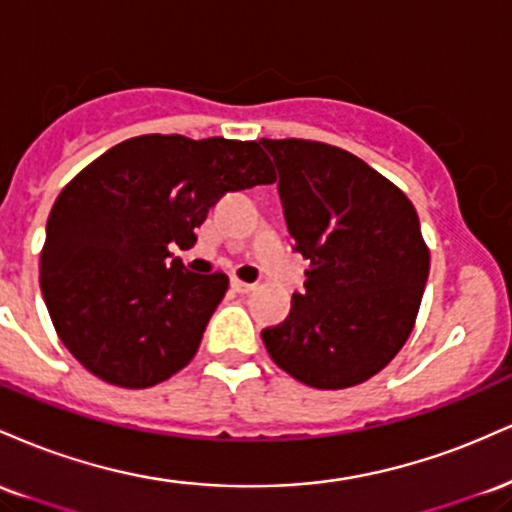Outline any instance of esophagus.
<instances>
[{
  "label": "esophagus",
  "mask_w": 512,
  "mask_h": 512,
  "mask_svg": "<svg viewBox=\"0 0 512 512\" xmlns=\"http://www.w3.org/2000/svg\"><path fill=\"white\" fill-rule=\"evenodd\" d=\"M231 286L238 293H250V291L257 289V284H248V281H240V279H231Z\"/></svg>",
  "instance_id": "1"
}]
</instances>
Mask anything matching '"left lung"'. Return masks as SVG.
<instances>
[{
  "mask_svg": "<svg viewBox=\"0 0 512 512\" xmlns=\"http://www.w3.org/2000/svg\"><path fill=\"white\" fill-rule=\"evenodd\" d=\"M296 252L310 260L305 293L262 342L281 370L317 390L380 373L414 330L431 255L407 195L366 161L322 142L262 139Z\"/></svg>",
  "mask_w": 512,
  "mask_h": 512,
  "instance_id": "left-lung-1",
  "label": "left lung"
}]
</instances>
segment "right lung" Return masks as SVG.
Listing matches in <instances>:
<instances>
[{"label": "right lung", "instance_id": "1", "mask_svg": "<svg viewBox=\"0 0 512 512\" xmlns=\"http://www.w3.org/2000/svg\"><path fill=\"white\" fill-rule=\"evenodd\" d=\"M257 142L144 134L88 163L55 199L40 291L62 344L110 385L142 390L192 361L228 276L187 272L170 245L226 192L274 182Z\"/></svg>", "mask_w": 512, "mask_h": 512}]
</instances>
